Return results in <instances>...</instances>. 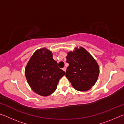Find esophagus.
I'll use <instances>...</instances> for the list:
<instances>
[{
	"mask_svg": "<svg viewBox=\"0 0 124 124\" xmlns=\"http://www.w3.org/2000/svg\"><path fill=\"white\" fill-rule=\"evenodd\" d=\"M62 70L64 71V72H66V67H64V68H63Z\"/></svg>",
	"mask_w": 124,
	"mask_h": 124,
	"instance_id": "34e87169",
	"label": "esophagus"
}]
</instances>
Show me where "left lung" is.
Listing matches in <instances>:
<instances>
[{"instance_id":"obj_1","label":"left lung","mask_w":124,"mask_h":124,"mask_svg":"<svg viewBox=\"0 0 124 124\" xmlns=\"http://www.w3.org/2000/svg\"><path fill=\"white\" fill-rule=\"evenodd\" d=\"M66 62L69 63L66 76L73 87L79 91L90 90L95 84L100 73L96 61L86 50L80 47L68 52Z\"/></svg>"}]
</instances>
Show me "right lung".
Segmentation results:
<instances>
[{
	"instance_id": "obj_1",
	"label": "right lung",
	"mask_w": 124,
	"mask_h": 124,
	"mask_svg": "<svg viewBox=\"0 0 124 124\" xmlns=\"http://www.w3.org/2000/svg\"><path fill=\"white\" fill-rule=\"evenodd\" d=\"M65 72L57 66L51 51L46 48L37 50L25 68V75L31 89L38 95L47 96L57 89Z\"/></svg>"
}]
</instances>
